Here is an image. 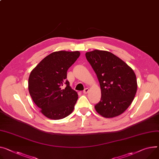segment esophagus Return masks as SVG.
<instances>
[{"label":"esophagus","instance_id":"obj_1","mask_svg":"<svg viewBox=\"0 0 159 159\" xmlns=\"http://www.w3.org/2000/svg\"><path fill=\"white\" fill-rule=\"evenodd\" d=\"M89 89L88 88H86V89H85L83 90V93H84V94H87V93L89 92Z\"/></svg>","mask_w":159,"mask_h":159}]
</instances>
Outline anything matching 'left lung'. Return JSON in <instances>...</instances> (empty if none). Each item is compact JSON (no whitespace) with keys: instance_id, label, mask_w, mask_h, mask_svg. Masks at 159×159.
I'll return each instance as SVG.
<instances>
[{"instance_id":"obj_1","label":"left lung","mask_w":159,"mask_h":159,"mask_svg":"<svg viewBox=\"0 0 159 159\" xmlns=\"http://www.w3.org/2000/svg\"><path fill=\"white\" fill-rule=\"evenodd\" d=\"M100 83L101 99L95 106L104 118L123 113L131 104L138 88L134 70L120 58L107 51L95 50L85 54Z\"/></svg>"}]
</instances>
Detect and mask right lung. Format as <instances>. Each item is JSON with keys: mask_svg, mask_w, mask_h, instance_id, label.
Returning a JSON list of instances; mask_svg holds the SVG:
<instances>
[{"mask_svg": "<svg viewBox=\"0 0 159 159\" xmlns=\"http://www.w3.org/2000/svg\"><path fill=\"white\" fill-rule=\"evenodd\" d=\"M80 55L78 51L55 52L43 59L31 71L29 93L46 117L62 119L74 110L78 95L70 87L67 71Z\"/></svg>", "mask_w": 159, "mask_h": 159, "instance_id": "1", "label": "right lung"}]
</instances>
